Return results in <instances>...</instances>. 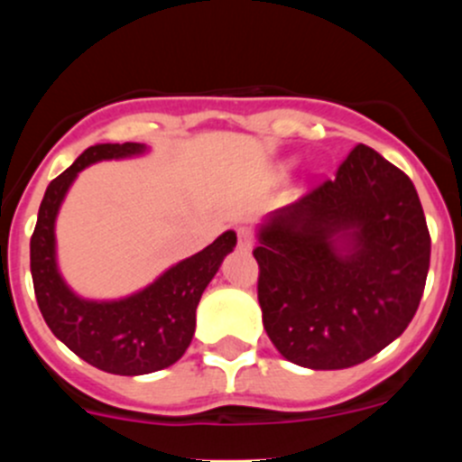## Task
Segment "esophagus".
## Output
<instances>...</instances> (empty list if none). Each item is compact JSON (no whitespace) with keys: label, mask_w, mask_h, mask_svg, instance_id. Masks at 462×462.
Masks as SVG:
<instances>
[{"label":"esophagus","mask_w":462,"mask_h":462,"mask_svg":"<svg viewBox=\"0 0 462 462\" xmlns=\"http://www.w3.org/2000/svg\"><path fill=\"white\" fill-rule=\"evenodd\" d=\"M236 239H239V248L241 250H253L254 245V235L250 227H239L236 230Z\"/></svg>","instance_id":"esophagus-1"}]
</instances>
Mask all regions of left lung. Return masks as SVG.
Masks as SVG:
<instances>
[{
    "label": "left lung",
    "instance_id": "obj_1",
    "mask_svg": "<svg viewBox=\"0 0 462 462\" xmlns=\"http://www.w3.org/2000/svg\"><path fill=\"white\" fill-rule=\"evenodd\" d=\"M259 306L292 365L348 369L398 339L416 315L431 239L411 179L357 144L300 201L257 227Z\"/></svg>",
    "mask_w": 462,
    "mask_h": 462
}]
</instances>
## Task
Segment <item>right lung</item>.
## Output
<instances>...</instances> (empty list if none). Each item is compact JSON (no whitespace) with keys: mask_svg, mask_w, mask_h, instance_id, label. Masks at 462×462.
Returning <instances> with one entry per match:
<instances>
[{"mask_svg":"<svg viewBox=\"0 0 462 462\" xmlns=\"http://www.w3.org/2000/svg\"><path fill=\"white\" fill-rule=\"evenodd\" d=\"M147 152L143 143L88 147L49 183L31 236V274L42 318L78 357L114 375L153 374L183 357L197 328L203 291L236 245L235 230L223 232L201 253L170 265L152 283L120 300H87L64 282L55 221L73 180L93 162L136 158Z\"/></svg>","mask_w":462,"mask_h":462,"instance_id":"add662e5","label":"right lung"}]
</instances>
